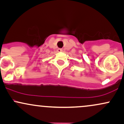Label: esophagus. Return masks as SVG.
Returning a JSON list of instances; mask_svg holds the SVG:
<instances>
[{
  "label": "esophagus",
  "instance_id": "1",
  "mask_svg": "<svg viewBox=\"0 0 124 124\" xmlns=\"http://www.w3.org/2000/svg\"><path fill=\"white\" fill-rule=\"evenodd\" d=\"M62 51V49H61V48H58V52H61Z\"/></svg>",
  "mask_w": 124,
  "mask_h": 124
}]
</instances>
